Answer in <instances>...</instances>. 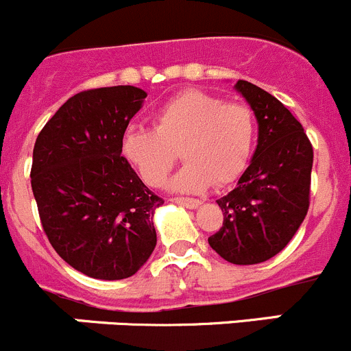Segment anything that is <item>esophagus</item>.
I'll return each mask as SVG.
<instances>
[{
  "instance_id": "1",
  "label": "esophagus",
  "mask_w": 351,
  "mask_h": 351,
  "mask_svg": "<svg viewBox=\"0 0 351 351\" xmlns=\"http://www.w3.org/2000/svg\"><path fill=\"white\" fill-rule=\"evenodd\" d=\"M171 202H175V204L178 205H183V207L186 208H197L198 205H200V200H197V198H189V197H175L171 198Z\"/></svg>"
}]
</instances>
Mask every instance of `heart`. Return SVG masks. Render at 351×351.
Masks as SVG:
<instances>
[{
    "mask_svg": "<svg viewBox=\"0 0 351 351\" xmlns=\"http://www.w3.org/2000/svg\"><path fill=\"white\" fill-rule=\"evenodd\" d=\"M256 137L254 112L244 104H226L205 91L186 90L154 115V129L132 125L122 153L151 186H161L178 161L186 165L171 180L178 192H202L236 182L246 168Z\"/></svg>",
    "mask_w": 351,
    "mask_h": 351,
    "instance_id": "1",
    "label": "heart"
}]
</instances>
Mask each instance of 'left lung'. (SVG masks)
I'll use <instances>...</instances> for the list:
<instances>
[{
    "label": "left lung",
    "mask_w": 351,
    "mask_h": 351,
    "mask_svg": "<svg viewBox=\"0 0 351 351\" xmlns=\"http://www.w3.org/2000/svg\"><path fill=\"white\" fill-rule=\"evenodd\" d=\"M236 90L258 120V146L236 189L217 200L224 222L208 244L229 263L254 265L280 253L306 219L314 153L282 101L244 80Z\"/></svg>",
    "instance_id": "8db88e82"
}]
</instances>
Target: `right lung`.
<instances>
[{
	"mask_svg": "<svg viewBox=\"0 0 351 351\" xmlns=\"http://www.w3.org/2000/svg\"><path fill=\"white\" fill-rule=\"evenodd\" d=\"M146 97L136 86L81 91L35 141L30 178L42 229L56 253L91 278L132 277L156 247L153 215L165 200L122 156Z\"/></svg>",
	"mask_w": 351,
	"mask_h": 351,
	"instance_id": "right-lung-1",
	"label": "right lung"
}]
</instances>
